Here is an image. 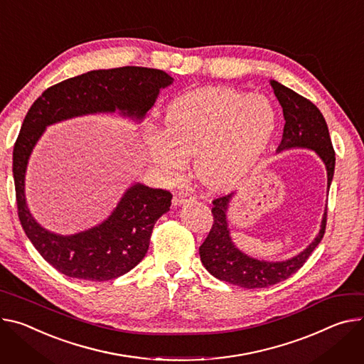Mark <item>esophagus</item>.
Listing matches in <instances>:
<instances>
[{"mask_svg": "<svg viewBox=\"0 0 364 364\" xmlns=\"http://www.w3.org/2000/svg\"><path fill=\"white\" fill-rule=\"evenodd\" d=\"M196 200V196L190 191V190H181L174 196V206H180V205H187Z\"/></svg>", "mask_w": 364, "mask_h": 364, "instance_id": "obj_1", "label": "esophagus"}]
</instances>
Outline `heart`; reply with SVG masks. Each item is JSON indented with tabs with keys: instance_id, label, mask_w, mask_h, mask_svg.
Segmentation results:
<instances>
[{
	"instance_id": "1",
	"label": "heart",
	"mask_w": 364,
	"mask_h": 364,
	"mask_svg": "<svg viewBox=\"0 0 364 364\" xmlns=\"http://www.w3.org/2000/svg\"><path fill=\"white\" fill-rule=\"evenodd\" d=\"M274 127L276 112L269 98L208 87L174 98L165 110L164 132H152L146 151L168 180L180 178L188 156L196 155L199 180L223 190L250 171Z\"/></svg>"
}]
</instances>
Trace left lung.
<instances>
[{
  "instance_id": "1",
  "label": "left lung",
  "mask_w": 364,
  "mask_h": 364,
  "mask_svg": "<svg viewBox=\"0 0 364 364\" xmlns=\"http://www.w3.org/2000/svg\"><path fill=\"white\" fill-rule=\"evenodd\" d=\"M272 88L283 109L284 129L277 152L305 148L312 149L322 159L326 168L328 187L331 186L336 168V152L329 138L326 122L319 109L308 98L283 84L272 80ZM232 193L215 199L212 213L213 225L208 238L200 245V259L206 270L216 279L245 289L269 287L289 279L299 270L316 245L321 242L326 226V209L316 238L301 252L286 261H264L248 257L240 251L230 238L226 212Z\"/></svg>"
}]
</instances>
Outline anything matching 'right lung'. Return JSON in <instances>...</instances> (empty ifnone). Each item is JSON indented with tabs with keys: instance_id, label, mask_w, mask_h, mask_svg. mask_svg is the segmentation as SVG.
I'll return each mask as SVG.
<instances>
[{
	"instance_id": "add662e5",
	"label": "right lung",
	"mask_w": 364,
	"mask_h": 364,
	"mask_svg": "<svg viewBox=\"0 0 364 364\" xmlns=\"http://www.w3.org/2000/svg\"><path fill=\"white\" fill-rule=\"evenodd\" d=\"M173 81L167 73L154 68L97 70L49 87L28 109L13 151L18 219L27 238L59 273L106 282L130 272L145 257L154 225L170 210L173 194L135 183L100 225L74 235L53 234L35 220L26 203L24 178L33 148L46 126L78 116L117 110L141 123L159 90Z\"/></svg>"
}]
</instances>
